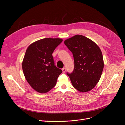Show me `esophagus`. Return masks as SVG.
<instances>
[{
	"label": "esophagus",
	"instance_id": "1",
	"mask_svg": "<svg viewBox=\"0 0 125 125\" xmlns=\"http://www.w3.org/2000/svg\"><path fill=\"white\" fill-rule=\"evenodd\" d=\"M62 72H63V73H65V72H66V68H62Z\"/></svg>",
	"mask_w": 125,
	"mask_h": 125
}]
</instances>
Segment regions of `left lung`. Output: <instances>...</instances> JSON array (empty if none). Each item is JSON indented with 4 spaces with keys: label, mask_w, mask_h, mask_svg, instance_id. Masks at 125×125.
Instances as JSON below:
<instances>
[{
    "label": "left lung",
    "mask_w": 125,
    "mask_h": 125,
    "mask_svg": "<svg viewBox=\"0 0 125 125\" xmlns=\"http://www.w3.org/2000/svg\"><path fill=\"white\" fill-rule=\"evenodd\" d=\"M64 43L74 57V70L72 73H67L73 86L80 92L90 91L99 82L104 68L100 48L91 40L80 34L65 40Z\"/></svg>",
    "instance_id": "8db88e82"
}]
</instances>
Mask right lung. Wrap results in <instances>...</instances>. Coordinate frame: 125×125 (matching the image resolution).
<instances>
[{
	"instance_id": "right-lung-1",
	"label": "right lung",
	"mask_w": 125,
	"mask_h": 125,
	"mask_svg": "<svg viewBox=\"0 0 125 125\" xmlns=\"http://www.w3.org/2000/svg\"><path fill=\"white\" fill-rule=\"evenodd\" d=\"M61 39L45 38L30 44L22 62L25 77L33 89L44 94L54 87L62 71L54 65L52 53Z\"/></svg>"
}]
</instances>
